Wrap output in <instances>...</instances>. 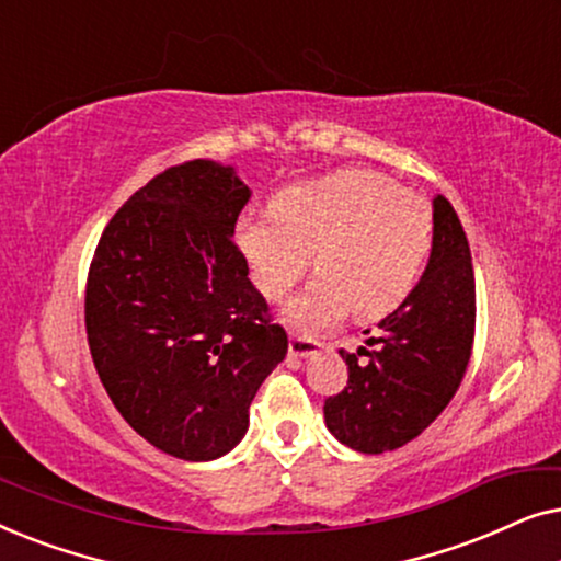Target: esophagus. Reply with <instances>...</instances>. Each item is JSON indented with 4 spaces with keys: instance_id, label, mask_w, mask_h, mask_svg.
<instances>
[{
    "instance_id": "obj_1",
    "label": "esophagus",
    "mask_w": 561,
    "mask_h": 561,
    "mask_svg": "<svg viewBox=\"0 0 561 561\" xmlns=\"http://www.w3.org/2000/svg\"><path fill=\"white\" fill-rule=\"evenodd\" d=\"M321 352V344L313 340H306V336H290L288 342V355L290 357H313Z\"/></svg>"
}]
</instances>
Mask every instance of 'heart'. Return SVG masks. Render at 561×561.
<instances>
[{
  "label": "heart",
  "mask_w": 561,
  "mask_h": 561,
  "mask_svg": "<svg viewBox=\"0 0 561 561\" xmlns=\"http://www.w3.org/2000/svg\"><path fill=\"white\" fill-rule=\"evenodd\" d=\"M232 240L271 301L304 278L313 255L319 275L286 304L283 321L319 334L350 311L363 321L388 317L413 294L434 244V214L388 175L342 168L283 188L271 214L237 221Z\"/></svg>",
  "instance_id": "obj_1"
}]
</instances>
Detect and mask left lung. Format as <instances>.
Listing matches in <instances>:
<instances>
[{
  "label": "left lung",
  "mask_w": 561,
  "mask_h": 561,
  "mask_svg": "<svg viewBox=\"0 0 561 561\" xmlns=\"http://www.w3.org/2000/svg\"><path fill=\"white\" fill-rule=\"evenodd\" d=\"M472 340L470 244L457 211L436 196L426 271L413 294L367 336V347L340 350L350 380L324 401L327 428L363 455H382L416 439L457 393Z\"/></svg>",
  "instance_id": "8db88e82"
}]
</instances>
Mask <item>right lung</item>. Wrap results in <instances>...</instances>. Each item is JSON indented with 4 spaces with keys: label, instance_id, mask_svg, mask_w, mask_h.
<instances>
[{
    "label": "right lung",
    "instance_id": "add662e5",
    "mask_svg": "<svg viewBox=\"0 0 561 561\" xmlns=\"http://www.w3.org/2000/svg\"><path fill=\"white\" fill-rule=\"evenodd\" d=\"M250 194L232 165L168 168L122 204L89 267L99 378L142 439L186 462L240 444L252 398L288 352L232 242Z\"/></svg>",
    "mask_w": 561,
    "mask_h": 561
}]
</instances>
